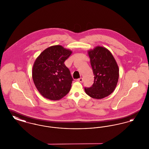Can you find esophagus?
<instances>
[{
	"label": "esophagus",
	"instance_id": "esophagus-1",
	"mask_svg": "<svg viewBox=\"0 0 149 149\" xmlns=\"http://www.w3.org/2000/svg\"><path fill=\"white\" fill-rule=\"evenodd\" d=\"M78 81L80 82V83H83V79L82 78H79V79H78Z\"/></svg>",
	"mask_w": 149,
	"mask_h": 149
}]
</instances>
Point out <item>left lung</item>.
Returning a JSON list of instances; mask_svg holds the SVG:
<instances>
[{
  "instance_id": "1",
  "label": "left lung",
  "mask_w": 149,
  "mask_h": 149,
  "mask_svg": "<svg viewBox=\"0 0 149 149\" xmlns=\"http://www.w3.org/2000/svg\"><path fill=\"white\" fill-rule=\"evenodd\" d=\"M94 75L92 86L85 88L86 94L94 99L104 98L113 92L119 78V68L111 52L102 46L88 50Z\"/></svg>"
}]
</instances>
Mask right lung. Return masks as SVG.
Wrapping results in <instances>:
<instances>
[{
  "mask_svg": "<svg viewBox=\"0 0 149 149\" xmlns=\"http://www.w3.org/2000/svg\"><path fill=\"white\" fill-rule=\"evenodd\" d=\"M71 54V50L55 45L43 51L36 59L32 79L37 89L43 97L58 100L70 91L73 79L64 62Z\"/></svg>",
  "mask_w": 149,
  "mask_h": 149,
  "instance_id": "right-lung-1",
  "label": "right lung"
}]
</instances>
